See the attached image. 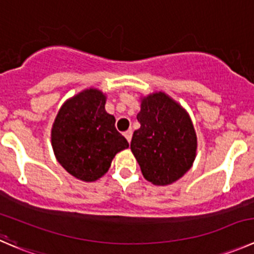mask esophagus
I'll list each match as a JSON object with an SVG mask.
<instances>
[{
  "label": "esophagus",
  "mask_w": 254,
  "mask_h": 254,
  "mask_svg": "<svg viewBox=\"0 0 254 254\" xmlns=\"http://www.w3.org/2000/svg\"><path fill=\"white\" fill-rule=\"evenodd\" d=\"M124 136H125V139L127 140V141H131V136H132V131L131 130H127V131H125L124 132Z\"/></svg>",
  "instance_id": "esophagus-1"
}]
</instances>
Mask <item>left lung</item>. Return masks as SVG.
<instances>
[{"mask_svg": "<svg viewBox=\"0 0 254 254\" xmlns=\"http://www.w3.org/2000/svg\"><path fill=\"white\" fill-rule=\"evenodd\" d=\"M136 118L140 127L130 149L142 176L156 186L174 184L196 159L197 136L189 113L165 92H154L140 98Z\"/></svg>", "mask_w": 254, "mask_h": 254, "instance_id": "obj_1", "label": "left lung"}]
</instances>
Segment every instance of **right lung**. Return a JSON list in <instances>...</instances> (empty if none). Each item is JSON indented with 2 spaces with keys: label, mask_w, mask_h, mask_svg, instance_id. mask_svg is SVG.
<instances>
[{
  "label": "right lung",
  "mask_w": 254,
  "mask_h": 254,
  "mask_svg": "<svg viewBox=\"0 0 254 254\" xmlns=\"http://www.w3.org/2000/svg\"><path fill=\"white\" fill-rule=\"evenodd\" d=\"M105 103V93L87 88L63 103L52 125L56 159L80 181L99 180L115 155L129 147L127 139L115 129V118L107 113Z\"/></svg>",
  "instance_id": "add662e5"
}]
</instances>
